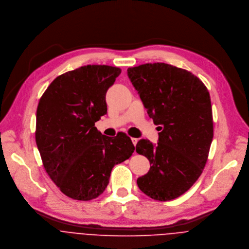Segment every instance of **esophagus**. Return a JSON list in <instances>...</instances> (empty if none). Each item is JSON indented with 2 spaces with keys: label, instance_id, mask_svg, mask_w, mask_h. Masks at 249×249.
I'll list each match as a JSON object with an SVG mask.
<instances>
[{
  "label": "esophagus",
  "instance_id": "1",
  "mask_svg": "<svg viewBox=\"0 0 249 249\" xmlns=\"http://www.w3.org/2000/svg\"><path fill=\"white\" fill-rule=\"evenodd\" d=\"M131 141H132L134 145H136L137 142H138V139H137V138H131Z\"/></svg>",
  "mask_w": 249,
  "mask_h": 249
}]
</instances>
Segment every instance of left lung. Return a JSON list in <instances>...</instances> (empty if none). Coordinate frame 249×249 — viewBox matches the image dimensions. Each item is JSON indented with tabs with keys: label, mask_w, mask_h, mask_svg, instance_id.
<instances>
[{
	"label": "left lung",
	"mask_w": 249,
	"mask_h": 249,
	"mask_svg": "<svg viewBox=\"0 0 249 249\" xmlns=\"http://www.w3.org/2000/svg\"><path fill=\"white\" fill-rule=\"evenodd\" d=\"M127 75L161 130L156 145L144 139L136 144L151 165L137 179L138 187L152 199H175L194 185L207 162L213 135L210 94L191 71L166 63L128 68Z\"/></svg>",
	"instance_id": "obj_1"
}]
</instances>
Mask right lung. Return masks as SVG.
<instances>
[{
    "instance_id": "right-lung-1",
    "label": "right lung",
    "mask_w": 249,
    "mask_h": 249,
    "mask_svg": "<svg viewBox=\"0 0 249 249\" xmlns=\"http://www.w3.org/2000/svg\"><path fill=\"white\" fill-rule=\"evenodd\" d=\"M122 70L87 65L57 76L36 111V141L43 166L67 196L91 200L109 183L113 167L135 147L123 132L103 135L95 123L107 113L106 95Z\"/></svg>"
}]
</instances>
